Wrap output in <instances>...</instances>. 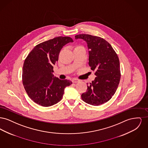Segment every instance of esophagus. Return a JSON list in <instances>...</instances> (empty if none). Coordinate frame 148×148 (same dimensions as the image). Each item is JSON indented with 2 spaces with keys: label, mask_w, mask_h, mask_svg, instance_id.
<instances>
[{
  "label": "esophagus",
  "mask_w": 148,
  "mask_h": 148,
  "mask_svg": "<svg viewBox=\"0 0 148 148\" xmlns=\"http://www.w3.org/2000/svg\"><path fill=\"white\" fill-rule=\"evenodd\" d=\"M79 82V80H77V79H73L72 80V82H73V83H78Z\"/></svg>",
  "instance_id": "1"
}]
</instances>
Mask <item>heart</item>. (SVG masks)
<instances>
[{"label":"heart","mask_w":148,"mask_h":148,"mask_svg":"<svg viewBox=\"0 0 148 148\" xmlns=\"http://www.w3.org/2000/svg\"><path fill=\"white\" fill-rule=\"evenodd\" d=\"M77 49H84V47L80 45H75L74 47V51Z\"/></svg>","instance_id":"obj_1"}]
</instances>
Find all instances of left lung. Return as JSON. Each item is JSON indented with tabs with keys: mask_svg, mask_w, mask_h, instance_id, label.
Here are the masks:
<instances>
[{
	"mask_svg": "<svg viewBox=\"0 0 148 148\" xmlns=\"http://www.w3.org/2000/svg\"><path fill=\"white\" fill-rule=\"evenodd\" d=\"M75 37L87 43L89 65L97 76L87 86L82 99L92 106L101 105L112 98L119 84V58L111 45L102 38L89 34H79Z\"/></svg>",
	"mask_w": 148,
	"mask_h": 148,
	"instance_id": "8db88e82",
	"label": "left lung"
}]
</instances>
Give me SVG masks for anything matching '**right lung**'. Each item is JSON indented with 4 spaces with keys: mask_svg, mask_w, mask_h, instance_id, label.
Here are the masks:
<instances>
[{
    "mask_svg": "<svg viewBox=\"0 0 148 148\" xmlns=\"http://www.w3.org/2000/svg\"><path fill=\"white\" fill-rule=\"evenodd\" d=\"M73 42L69 36H58L36 45L25 59L22 73L23 84L29 97L35 103L48 107L63 98L69 80L54 77L53 65L65 44Z\"/></svg>",
    "mask_w": 148,
    "mask_h": 148,
    "instance_id": "1",
    "label": "right lung"
}]
</instances>
